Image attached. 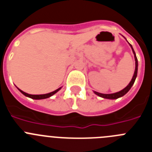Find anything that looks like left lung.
<instances>
[{
	"label": "left lung",
	"mask_w": 152,
	"mask_h": 152,
	"mask_svg": "<svg viewBox=\"0 0 152 152\" xmlns=\"http://www.w3.org/2000/svg\"><path fill=\"white\" fill-rule=\"evenodd\" d=\"M130 47H131L132 50V52H133L134 54V57H135V72H134L133 77L132 78L131 81L129 82V84L128 85L126 86V88L124 89H123L122 91H119V92L116 93H113V94H101V93H98L96 92V91H94L95 94H96L97 96H100V97L105 98V99H110V100H115V99H118V98L121 97V96H124L126 94L128 93V91L131 89V88L132 87V85L134 84V82H135V79H136L137 77V73H138V59H137L136 55H135V52L134 51L133 48L131 44H129Z\"/></svg>",
	"instance_id": "left-lung-1"
}]
</instances>
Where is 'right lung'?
Segmentation results:
<instances>
[{
    "label": "right lung",
    "instance_id": "right-lung-1",
    "mask_svg": "<svg viewBox=\"0 0 152 152\" xmlns=\"http://www.w3.org/2000/svg\"><path fill=\"white\" fill-rule=\"evenodd\" d=\"M61 88H62V87H61V88H58L57 90H56V91H52V92L48 93V94H37V95L29 94H27V93L24 92V91H21L20 89H19L18 88H17V89L20 91L23 94L25 95V96H27V97L31 98V99H33V100H42V99H46V98H49V97H50V96H52V95H54L55 94H56V93L58 92V91H60Z\"/></svg>",
    "mask_w": 152,
    "mask_h": 152
}]
</instances>
